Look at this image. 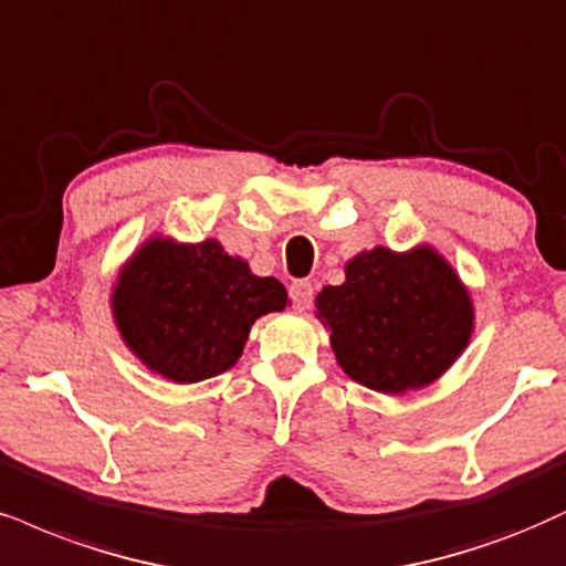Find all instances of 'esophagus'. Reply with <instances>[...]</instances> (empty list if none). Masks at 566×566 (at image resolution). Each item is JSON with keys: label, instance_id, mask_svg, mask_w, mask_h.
Returning a JSON list of instances; mask_svg holds the SVG:
<instances>
[{"label": "esophagus", "instance_id": "esophagus-1", "mask_svg": "<svg viewBox=\"0 0 566 566\" xmlns=\"http://www.w3.org/2000/svg\"><path fill=\"white\" fill-rule=\"evenodd\" d=\"M312 294H315V291H312V283H306V281H294V283H291V289H289L291 304H294V310H298V312L310 310Z\"/></svg>", "mask_w": 566, "mask_h": 566}]
</instances>
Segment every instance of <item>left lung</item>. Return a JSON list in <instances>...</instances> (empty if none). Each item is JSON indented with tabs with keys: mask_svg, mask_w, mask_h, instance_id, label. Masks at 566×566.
<instances>
[{
	"mask_svg": "<svg viewBox=\"0 0 566 566\" xmlns=\"http://www.w3.org/2000/svg\"><path fill=\"white\" fill-rule=\"evenodd\" d=\"M348 378L403 394L441 378L472 333L467 291L432 249H373L346 264V283L317 296Z\"/></svg>",
	"mask_w": 566,
	"mask_h": 566,
	"instance_id": "left-lung-1",
	"label": "left lung"
}]
</instances>
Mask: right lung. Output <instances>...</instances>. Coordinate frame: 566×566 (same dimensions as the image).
Wrapping results in <instances>:
<instances>
[{
  "label": "right lung",
  "mask_w": 566,
  "mask_h": 566,
  "mask_svg": "<svg viewBox=\"0 0 566 566\" xmlns=\"http://www.w3.org/2000/svg\"><path fill=\"white\" fill-rule=\"evenodd\" d=\"M285 298L275 277L251 275L218 241H149L123 270L113 310L146 367L199 382L233 367L254 319L281 312Z\"/></svg>",
  "instance_id": "right-lung-1"
}]
</instances>
